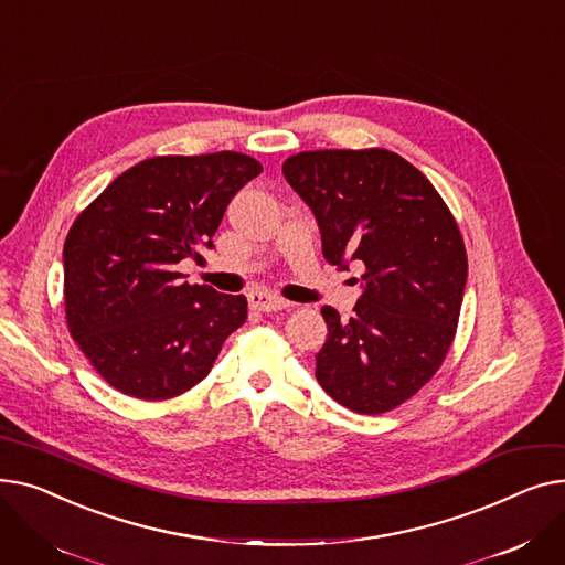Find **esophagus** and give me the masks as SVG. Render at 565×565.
I'll use <instances>...</instances> for the list:
<instances>
[{
	"label": "esophagus",
	"instance_id": "34e87169",
	"mask_svg": "<svg viewBox=\"0 0 565 565\" xmlns=\"http://www.w3.org/2000/svg\"><path fill=\"white\" fill-rule=\"evenodd\" d=\"M249 307L256 309V311H265V313H273V311H281V309H288L290 302L277 298V295H270V292H263V290H256L249 295Z\"/></svg>",
	"mask_w": 565,
	"mask_h": 565
}]
</instances>
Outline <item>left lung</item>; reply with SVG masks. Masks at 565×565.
Instances as JSON below:
<instances>
[{"label": "left lung", "mask_w": 565, "mask_h": 565, "mask_svg": "<svg viewBox=\"0 0 565 565\" xmlns=\"http://www.w3.org/2000/svg\"><path fill=\"white\" fill-rule=\"evenodd\" d=\"M284 175L311 207L324 260L364 267L350 320L320 309L328 341L316 380L352 412H390L451 348L467 284L458 224L428 178L384 148L307 151L284 162Z\"/></svg>", "instance_id": "1"}]
</instances>
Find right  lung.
I'll return each instance as SVG.
<instances>
[{"mask_svg":"<svg viewBox=\"0 0 565 565\" xmlns=\"http://www.w3.org/2000/svg\"><path fill=\"white\" fill-rule=\"evenodd\" d=\"M260 171L233 151L151 158L75 220L64 245L68 330L114 390L141 401L192 390L247 320L245 295L190 286L175 265L215 247L231 199Z\"/></svg>","mask_w":565,"mask_h":565,"instance_id":"obj_1","label":"right lung"}]
</instances>
